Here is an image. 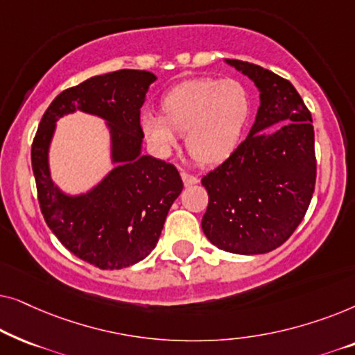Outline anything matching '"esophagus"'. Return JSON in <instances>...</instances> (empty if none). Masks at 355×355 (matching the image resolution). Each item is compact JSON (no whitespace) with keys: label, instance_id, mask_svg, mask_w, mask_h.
<instances>
[{"label":"esophagus","instance_id":"34e87169","mask_svg":"<svg viewBox=\"0 0 355 355\" xmlns=\"http://www.w3.org/2000/svg\"><path fill=\"white\" fill-rule=\"evenodd\" d=\"M181 178H182V182L186 187H191V186H193V184L198 182V179L193 176V174H189L186 171L181 173Z\"/></svg>","mask_w":355,"mask_h":355}]
</instances>
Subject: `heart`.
<instances>
[{"label": "heart", "mask_w": 355, "mask_h": 355, "mask_svg": "<svg viewBox=\"0 0 355 355\" xmlns=\"http://www.w3.org/2000/svg\"><path fill=\"white\" fill-rule=\"evenodd\" d=\"M162 116L144 113V137L159 157L178 148L186 134V148L196 162L218 164L239 147L252 114L247 87L236 79L197 77L174 85L163 95Z\"/></svg>", "instance_id": "heart-1"}]
</instances>
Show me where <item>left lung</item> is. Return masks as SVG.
Here are the masks:
<instances>
[{"label":"left lung","instance_id":"left-lung-1","mask_svg":"<svg viewBox=\"0 0 355 355\" xmlns=\"http://www.w3.org/2000/svg\"><path fill=\"white\" fill-rule=\"evenodd\" d=\"M260 90L249 135L202 178L208 207L202 230L218 249L266 254L304 220L317 179L312 114L289 80L247 61L226 60Z\"/></svg>","mask_w":355,"mask_h":355}]
</instances>
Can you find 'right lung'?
I'll list each match as a JSON object with an SVG mask.
<instances>
[{"mask_svg": "<svg viewBox=\"0 0 355 355\" xmlns=\"http://www.w3.org/2000/svg\"><path fill=\"white\" fill-rule=\"evenodd\" d=\"M153 80L152 72L121 69L66 89L48 106L32 142L38 203L48 227L67 250L100 270L144 260L182 191L174 164L140 155V108ZM76 109L109 121L119 166L94 191L69 198L51 181L47 147L55 121Z\"/></svg>", "mask_w": 355, "mask_h": 355, "instance_id": "right-lung-1", "label": "right lung"}]
</instances>
